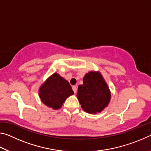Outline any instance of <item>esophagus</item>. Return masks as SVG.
<instances>
[{
	"label": "esophagus",
	"instance_id": "34e87169",
	"mask_svg": "<svg viewBox=\"0 0 151 151\" xmlns=\"http://www.w3.org/2000/svg\"><path fill=\"white\" fill-rule=\"evenodd\" d=\"M72 88H73V90L74 91V93H76V91H77V88H76V86H73Z\"/></svg>",
	"mask_w": 151,
	"mask_h": 151
}]
</instances>
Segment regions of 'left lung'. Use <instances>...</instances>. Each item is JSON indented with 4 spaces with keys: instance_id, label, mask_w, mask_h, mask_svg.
I'll return each mask as SVG.
<instances>
[{
    "instance_id": "obj_1",
    "label": "left lung",
    "mask_w": 151,
    "mask_h": 151,
    "mask_svg": "<svg viewBox=\"0 0 151 151\" xmlns=\"http://www.w3.org/2000/svg\"><path fill=\"white\" fill-rule=\"evenodd\" d=\"M76 96L84 111L95 114L108 105L111 93L101 74L90 72L84 76L83 85L78 86Z\"/></svg>"
}]
</instances>
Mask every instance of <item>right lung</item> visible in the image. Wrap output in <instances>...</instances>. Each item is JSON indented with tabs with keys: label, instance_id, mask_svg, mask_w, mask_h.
<instances>
[{
	"label": "right lung",
	"instance_id": "add662e5",
	"mask_svg": "<svg viewBox=\"0 0 151 151\" xmlns=\"http://www.w3.org/2000/svg\"><path fill=\"white\" fill-rule=\"evenodd\" d=\"M73 94L69 83L57 73L50 76L39 89L42 103L54 110L60 109L66 99Z\"/></svg>",
	"mask_w": 151,
	"mask_h": 151
}]
</instances>
